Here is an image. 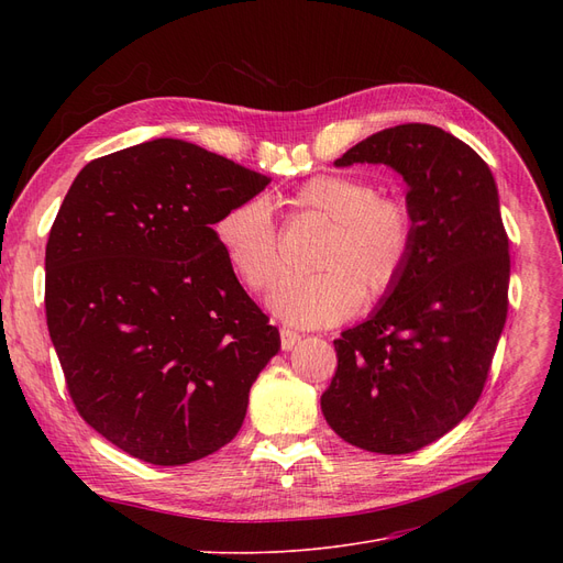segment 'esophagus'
Returning <instances> with one entry per match:
<instances>
[{"mask_svg":"<svg viewBox=\"0 0 563 563\" xmlns=\"http://www.w3.org/2000/svg\"><path fill=\"white\" fill-rule=\"evenodd\" d=\"M299 340H301V335L297 331L280 329V346H283V351H291L294 346H297Z\"/></svg>","mask_w":563,"mask_h":563,"instance_id":"1","label":"esophagus"}]
</instances>
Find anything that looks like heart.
I'll list each match as a JSON object with an SVG mask.
<instances>
[{
  "label": "heart",
  "mask_w": 563,
  "mask_h": 563,
  "mask_svg": "<svg viewBox=\"0 0 563 563\" xmlns=\"http://www.w3.org/2000/svg\"><path fill=\"white\" fill-rule=\"evenodd\" d=\"M289 205L329 230L310 262L317 274L285 278L272 291L274 314L303 329L333 327L358 301L376 303L397 287L416 244V214L406 198L378 194L363 175L321 173L294 191ZM214 234L246 287L262 291L280 278L278 228L262 198L228 207Z\"/></svg>",
  "instance_id": "b5f03b06"
}]
</instances>
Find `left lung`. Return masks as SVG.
Here are the masks:
<instances>
[{
	"mask_svg": "<svg viewBox=\"0 0 563 563\" xmlns=\"http://www.w3.org/2000/svg\"><path fill=\"white\" fill-rule=\"evenodd\" d=\"M386 164L408 185L416 244L397 287L333 344L321 412L376 454H410L482 397L509 308V236L495 177L467 143L424 123L367 136L335 166Z\"/></svg>",
	"mask_w": 563,
	"mask_h": 563,
	"instance_id": "1",
	"label": "left lung"
}]
</instances>
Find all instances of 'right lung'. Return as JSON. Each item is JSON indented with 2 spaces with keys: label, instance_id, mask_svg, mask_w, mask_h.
I'll use <instances>...</instances> for the list:
<instances>
[{
  "label": "right lung",
  "instance_id": "1",
  "mask_svg": "<svg viewBox=\"0 0 563 563\" xmlns=\"http://www.w3.org/2000/svg\"><path fill=\"white\" fill-rule=\"evenodd\" d=\"M272 177L180 139L86 164L45 249V314L75 408L111 445L185 465L242 429L280 335L214 223Z\"/></svg>",
  "mask_w": 563,
  "mask_h": 563
}]
</instances>
